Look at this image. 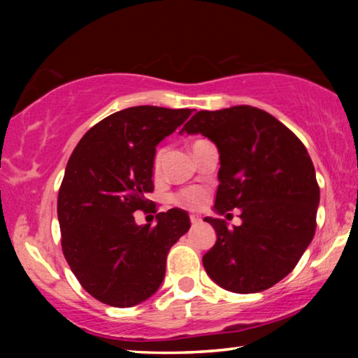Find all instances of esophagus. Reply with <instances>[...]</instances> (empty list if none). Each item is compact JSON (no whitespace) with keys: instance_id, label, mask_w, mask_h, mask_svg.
I'll return each mask as SVG.
<instances>
[{"instance_id":"esophagus-1","label":"esophagus","mask_w":358,"mask_h":358,"mask_svg":"<svg viewBox=\"0 0 358 358\" xmlns=\"http://www.w3.org/2000/svg\"><path fill=\"white\" fill-rule=\"evenodd\" d=\"M190 223H192L194 227H195V224H200V223H202V217H200L199 213H192V215H190Z\"/></svg>"}]
</instances>
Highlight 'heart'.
<instances>
[{
    "mask_svg": "<svg viewBox=\"0 0 358 358\" xmlns=\"http://www.w3.org/2000/svg\"><path fill=\"white\" fill-rule=\"evenodd\" d=\"M163 158H164V150H158V153L155 155V169L159 168ZM205 199L207 197H205V192L202 189L192 187V189H185L182 192L176 195L174 203L185 208H197V207H202L205 203Z\"/></svg>",
    "mask_w": 358,
    "mask_h": 358,
    "instance_id": "1",
    "label": "heart"
}]
</instances>
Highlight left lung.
Segmentation results:
<instances>
[{
	"instance_id": "1",
	"label": "left lung",
	"mask_w": 358,
	"mask_h": 358,
	"mask_svg": "<svg viewBox=\"0 0 358 358\" xmlns=\"http://www.w3.org/2000/svg\"><path fill=\"white\" fill-rule=\"evenodd\" d=\"M180 135H203L220 153L218 215L241 210V224L205 217L217 243L202 257L224 290L257 293L287 277L316 229L320 187L305 145L275 117L251 106L200 110Z\"/></svg>"
}]
</instances>
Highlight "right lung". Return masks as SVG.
Masks as SVG:
<instances>
[{
  "mask_svg": "<svg viewBox=\"0 0 358 358\" xmlns=\"http://www.w3.org/2000/svg\"><path fill=\"white\" fill-rule=\"evenodd\" d=\"M190 109L136 106L96 124L68 159L58 192L62 249L83 288L106 305L129 308L155 295L173 244L189 231L185 210L136 224L153 190L156 146Z\"/></svg>",
  "mask_w": 358,
  "mask_h": 358,
  "instance_id": "add662e5",
  "label": "right lung"
}]
</instances>
